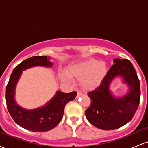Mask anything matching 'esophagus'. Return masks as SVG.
<instances>
[{
  "label": "esophagus",
  "mask_w": 148,
  "mask_h": 148,
  "mask_svg": "<svg viewBox=\"0 0 148 148\" xmlns=\"http://www.w3.org/2000/svg\"><path fill=\"white\" fill-rule=\"evenodd\" d=\"M82 95H83V93L81 92L77 91V96H76V97H81Z\"/></svg>",
  "instance_id": "34e87169"
}]
</instances>
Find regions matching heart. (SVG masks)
I'll list each match as a JSON object with an SVG mask.
<instances>
[{
    "label": "heart",
    "instance_id": "b5f03b06",
    "mask_svg": "<svg viewBox=\"0 0 148 148\" xmlns=\"http://www.w3.org/2000/svg\"><path fill=\"white\" fill-rule=\"evenodd\" d=\"M107 72L108 67L106 62L94 58L74 64L66 69L69 76L80 80L81 87L86 90H91L99 87ZM60 78L64 81L66 80L63 75H60Z\"/></svg>",
    "mask_w": 148,
    "mask_h": 148
}]
</instances>
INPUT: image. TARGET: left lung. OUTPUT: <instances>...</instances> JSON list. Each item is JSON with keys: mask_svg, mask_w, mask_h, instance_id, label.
<instances>
[{"mask_svg": "<svg viewBox=\"0 0 148 148\" xmlns=\"http://www.w3.org/2000/svg\"><path fill=\"white\" fill-rule=\"evenodd\" d=\"M113 62L101 85L88 92L91 103L85 112L92 125L103 130H115L128 123L140 103V81L134 66L127 59L115 58ZM116 76L123 77L130 88V92L123 98H115L109 90L111 81Z\"/></svg>", "mask_w": 148, "mask_h": 148, "instance_id": "1", "label": "left lung"}]
</instances>
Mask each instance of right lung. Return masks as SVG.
<instances>
[{"label":"right lung","mask_w":148,"mask_h":148,"mask_svg":"<svg viewBox=\"0 0 148 148\" xmlns=\"http://www.w3.org/2000/svg\"><path fill=\"white\" fill-rule=\"evenodd\" d=\"M50 58L46 56H33L23 60L14 69L6 86V103L8 110L17 125L32 132H47L56 127L62 120L64 106L75 99L76 92L64 93L58 91L50 101L41 108L26 110L16 104L14 99L15 87L22 71L35 66L51 67Z\"/></svg>","instance_id":"1"}]
</instances>
